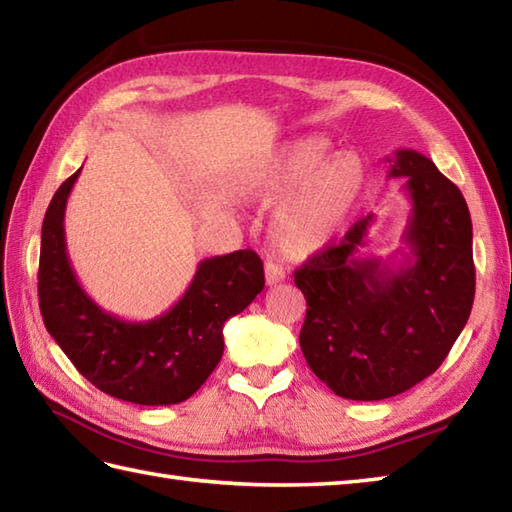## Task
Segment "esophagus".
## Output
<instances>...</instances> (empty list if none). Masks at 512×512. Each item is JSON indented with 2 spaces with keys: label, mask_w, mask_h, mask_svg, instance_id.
Here are the masks:
<instances>
[{
  "label": "esophagus",
  "mask_w": 512,
  "mask_h": 512,
  "mask_svg": "<svg viewBox=\"0 0 512 512\" xmlns=\"http://www.w3.org/2000/svg\"><path fill=\"white\" fill-rule=\"evenodd\" d=\"M266 286H277V284H281V281L286 279V273L284 270H281L277 264H273V262H266Z\"/></svg>",
  "instance_id": "34e87169"
}]
</instances>
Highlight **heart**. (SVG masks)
Instances as JSON below:
<instances>
[{
  "mask_svg": "<svg viewBox=\"0 0 512 512\" xmlns=\"http://www.w3.org/2000/svg\"><path fill=\"white\" fill-rule=\"evenodd\" d=\"M332 154L325 136L292 138L259 162L242 182L246 200L275 206L270 246L290 262L323 253L343 231L365 189V165L350 151Z\"/></svg>",
  "mask_w": 512,
  "mask_h": 512,
  "instance_id": "b5f03b06",
  "label": "heart"
}]
</instances>
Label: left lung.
I'll return each instance as SVG.
<instances>
[{
  "mask_svg": "<svg viewBox=\"0 0 512 512\" xmlns=\"http://www.w3.org/2000/svg\"><path fill=\"white\" fill-rule=\"evenodd\" d=\"M387 162V178H405L411 202L405 248L387 262L363 257L374 224L367 215L339 246L295 270L308 301L301 352L317 378L350 400L398 396L436 372L475 297L473 224L462 191L413 149H396Z\"/></svg>",
  "mask_w": 512,
  "mask_h": 512,
  "instance_id": "1",
  "label": "left lung"
}]
</instances>
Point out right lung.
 Instances as JSON below:
<instances>
[{
  "instance_id": "right-lung-1",
  "label": "right lung",
  "mask_w": 512,
  "mask_h": 512,
  "mask_svg": "<svg viewBox=\"0 0 512 512\" xmlns=\"http://www.w3.org/2000/svg\"><path fill=\"white\" fill-rule=\"evenodd\" d=\"M79 173L61 184L43 217V323L72 365L105 394L134 405H176L193 396L220 363L224 323L264 290L262 259L255 250L202 259L187 292L160 317H116L83 290L65 246V204Z\"/></svg>"
}]
</instances>
